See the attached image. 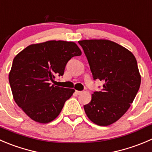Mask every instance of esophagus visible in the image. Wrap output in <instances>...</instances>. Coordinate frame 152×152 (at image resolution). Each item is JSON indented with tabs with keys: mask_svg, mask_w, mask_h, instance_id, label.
<instances>
[{
	"mask_svg": "<svg viewBox=\"0 0 152 152\" xmlns=\"http://www.w3.org/2000/svg\"><path fill=\"white\" fill-rule=\"evenodd\" d=\"M76 94L77 95H80V94H82V91H76Z\"/></svg>",
	"mask_w": 152,
	"mask_h": 152,
	"instance_id": "esophagus-1",
	"label": "esophagus"
}]
</instances>
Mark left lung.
I'll list each match as a JSON object with an SVG mask.
<instances>
[{"instance_id":"8db88e82","label":"left lung","mask_w":152,"mask_h":152,"mask_svg":"<svg viewBox=\"0 0 152 152\" xmlns=\"http://www.w3.org/2000/svg\"><path fill=\"white\" fill-rule=\"evenodd\" d=\"M94 80L104 82L84 105L88 118L107 126L123 117L133 102L141 82L134 56L124 47L104 39L79 41Z\"/></svg>"}]
</instances>
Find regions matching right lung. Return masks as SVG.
<instances>
[{
    "label": "right lung",
    "instance_id": "obj_1",
    "mask_svg": "<svg viewBox=\"0 0 152 152\" xmlns=\"http://www.w3.org/2000/svg\"><path fill=\"white\" fill-rule=\"evenodd\" d=\"M82 55L76 43L48 41L26 47L14 58L9 82L16 104L32 120L48 123L55 120L75 90L56 86L67 61Z\"/></svg>",
    "mask_w": 152,
    "mask_h": 152
}]
</instances>
